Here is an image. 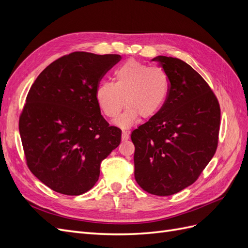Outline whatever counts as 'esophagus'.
Masks as SVG:
<instances>
[{
    "instance_id": "esophagus-1",
    "label": "esophagus",
    "mask_w": 248,
    "mask_h": 248,
    "mask_svg": "<svg viewBox=\"0 0 248 248\" xmlns=\"http://www.w3.org/2000/svg\"><path fill=\"white\" fill-rule=\"evenodd\" d=\"M128 139H129V133L127 131H123L122 132V140L124 141V140H127Z\"/></svg>"
}]
</instances>
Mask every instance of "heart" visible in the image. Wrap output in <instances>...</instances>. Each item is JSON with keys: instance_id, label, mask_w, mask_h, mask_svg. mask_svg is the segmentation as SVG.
<instances>
[{"instance_id": "1", "label": "heart", "mask_w": 248, "mask_h": 248, "mask_svg": "<svg viewBox=\"0 0 248 248\" xmlns=\"http://www.w3.org/2000/svg\"><path fill=\"white\" fill-rule=\"evenodd\" d=\"M112 78L114 84L100 82L96 88L95 98L108 118L117 117L126 102V109L114 122L121 128H129L140 116L145 119L156 116L167 101L170 79L159 67L128 60L116 68Z\"/></svg>"}]
</instances>
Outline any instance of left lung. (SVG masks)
<instances>
[{"mask_svg": "<svg viewBox=\"0 0 248 248\" xmlns=\"http://www.w3.org/2000/svg\"><path fill=\"white\" fill-rule=\"evenodd\" d=\"M166 71L170 91L156 116L131 133L134 178L145 191L171 196L191 185L215 154L218 101L205 79L177 58L152 59Z\"/></svg>", "mask_w": 248, "mask_h": 248, "instance_id": "left-lung-1", "label": "left lung"}]
</instances>
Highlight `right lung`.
<instances>
[{"label":"right lung","mask_w":248,"mask_h":248,"mask_svg":"<svg viewBox=\"0 0 248 248\" xmlns=\"http://www.w3.org/2000/svg\"><path fill=\"white\" fill-rule=\"evenodd\" d=\"M120 55L78 51L48 65L28 93L19 133L28 167L50 189L79 196L98 181L100 163L121 141L95 98Z\"/></svg>","instance_id":"obj_1"}]
</instances>
